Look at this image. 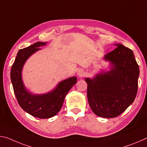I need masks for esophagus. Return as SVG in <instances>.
Listing matches in <instances>:
<instances>
[{"label": "esophagus", "instance_id": "esophagus-1", "mask_svg": "<svg viewBox=\"0 0 147 147\" xmlns=\"http://www.w3.org/2000/svg\"><path fill=\"white\" fill-rule=\"evenodd\" d=\"M84 71L83 69H80L78 70V71H77V75H78V76H83L84 75Z\"/></svg>", "mask_w": 147, "mask_h": 147}]
</instances>
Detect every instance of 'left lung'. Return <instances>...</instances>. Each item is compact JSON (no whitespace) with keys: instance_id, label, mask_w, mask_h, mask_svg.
Returning a JSON list of instances; mask_svg holds the SVG:
<instances>
[{"instance_id":"8db88e82","label":"left lung","mask_w":147,"mask_h":147,"mask_svg":"<svg viewBox=\"0 0 147 147\" xmlns=\"http://www.w3.org/2000/svg\"><path fill=\"white\" fill-rule=\"evenodd\" d=\"M113 51L106 54L111 70L86 78L89 104L94 114L113 118L124 112L135 100L138 92L139 69L133 51L115 43Z\"/></svg>"}]
</instances>
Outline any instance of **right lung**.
I'll use <instances>...</instances> for the list:
<instances>
[{"mask_svg": "<svg viewBox=\"0 0 147 147\" xmlns=\"http://www.w3.org/2000/svg\"><path fill=\"white\" fill-rule=\"evenodd\" d=\"M47 42H36L26 48L19 50L12 65L10 76L16 98L21 108L31 115L40 119H48L56 115L63 105L65 97L77 82L73 76L59 82L53 91L43 94H34L27 90L22 80V70L24 63L32 54L45 46Z\"/></svg>", "mask_w": 147, "mask_h": 147, "instance_id": "add662e5", "label": "right lung"}]
</instances>
